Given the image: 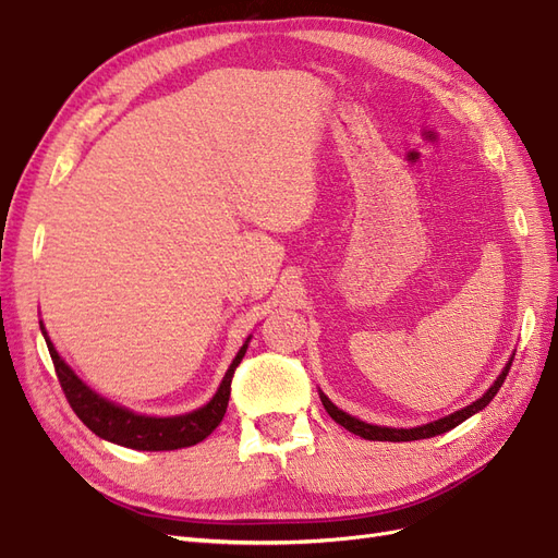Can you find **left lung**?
Returning <instances> with one entry per match:
<instances>
[{"label":"left lung","mask_w":558,"mask_h":558,"mask_svg":"<svg viewBox=\"0 0 558 558\" xmlns=\"http://www.w3.org/2000/svg\"><path fill=\"white\" fill-rule=\"evenodd\" d=\"M514 361V353L510 356V361L505 363L502 373L496 377V381L486 388V393L480 396L475 402L465 404L463 410L459 412H451L442 418H435V421H428V424H421V426H412V428H393V426H377V424H367V421H361L359 416H351L347 414L344 410L337 408V404L320 391L318 388V398L320 402H324L326 412L337 421V424L344 426L349 433L353 435H361L363 440H373V442H412V440H426V437H435V435H442L451 428H456L459 424H463L465 418H470L472 414L482 412L488 402H492L496 398V393L500 391V386L505 381V377H508L510 373V365Z\"/></svg>","instance_id":"left-lung-1"}]
</instances>
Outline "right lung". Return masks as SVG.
I'll return each mask as SVG.
<instances>
[{
    "label": "right lung",
    "mask_w": 558,
    "mask_h": 558,
    "mask_svg": "<svg viewBox=\"0 0 558 558\" xmlns=\"http://www.w3.org/2000/svg\"><path fill=\"white\" fill-rule=\"evenodd\" d=\"M39 328H41V335L46 340V347L50 351V359H53L62 391H64L66 400H70L76 416L97 437H102V440L137 449V451L183 449V447H193V445L205 440L207 435H211V430L223 421V414L228 410V400H230V381L234 375V367L242 363L251 337H253V335L246 337L244 344L238 351V356L232 359L221 384H218L216 393L209 398L207 404H202V408H197L193 412H185V414L150 416V414L134 412V410L125 408V404H118V402L105 398L102 393H97L95 388H90L86 381H83L74 373V367L60 356L56 344L50 342L44 320H39Z\"/></svg>",
    "instance_id": "right-lung-1"
}]
</instances>
